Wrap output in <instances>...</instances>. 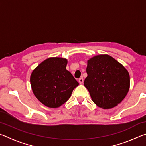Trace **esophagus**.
Wrapping results in <instances>:
<instances>
[{
    "label": "esophagus",
    "instance_id": "obj_1",
    "mask_svg": "<svg viewBox=\"0 0 146 146\" xmlns=\"http://www.w3.org/2000/svg\"><path fill=\"white\" fill-rule=\"evenodd\" d=\"M78 82L80 84H82L83 82H84V79L82 78H80L78 79Z\"/></svg>",
    "mask_w": 146,
    "mask_h": 146
}]
</instances>
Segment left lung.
Here are the masks:
<instances>
[{"mask_svg":"<svg viewBox=\"0 0 146 146\" xmlns=\"http://www.w3.org/2000/svg\"><path fill=\"white\" fill-rule=\"evenodd\" d=\"M86 72L84 84L98 107L114 108L127 95L130 87L129 72L110 55H98L89 59Z\"/></svg>","mask_w":146,"mask_h":146,"instance_id":"8db88e82","label":"left lung"}]
</instances>
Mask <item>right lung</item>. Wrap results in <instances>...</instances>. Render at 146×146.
<instances>
[{
	"label": "right lung",
	"instance_id": "add662e5",
	"mask_svg": "<svg viewBox=\"0 0 146 146\" xmlns=\"http://www.w3.org/2000/svg\"><path fill=\"white\" fill-rule=\"evenodd\" d=\"M68 60L50 57L32 71L30 83L36 98L48 108L60 107L70 98L78 82L66 70Z\"/></svg>",
	"mask_w": 146,
	"mask_h": 146
}]
</instances>
